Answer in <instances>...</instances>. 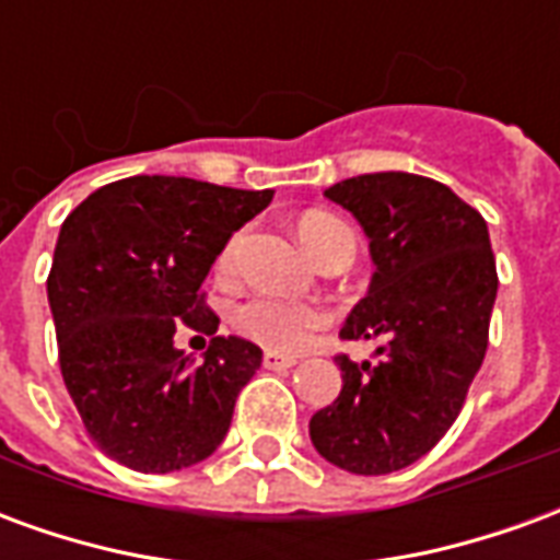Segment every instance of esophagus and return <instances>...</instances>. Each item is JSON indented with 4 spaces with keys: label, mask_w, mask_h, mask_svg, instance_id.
Returning a JSON list of instances; mask_svg holds the SVG:
<instances>
[{
    "label": "esophagus",
    "mask_w": 560,
    "mask_h": 560,
    "mask_svg": "<svg viewBox=\"0 0 560 560\" xmlns=\"http://www.w3.org/2000/svg\"><path fill=\"white\" fill-rule=\"evenodd\" d=\"M264 365H267V369H291V365H296V357H288V353L279 351H267L264 353Z\"/></svg>",
    "instance_id": "1"
}]
</instances>
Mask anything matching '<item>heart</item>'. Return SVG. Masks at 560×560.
<instances>
[{
    "mask_svg": "<svg viewBox=\"0 0 560 560\" xmlns=\"http://www.w3.org/2000/svg\"><path fill=\"white\" fill-rule=\"evenodd\" d=\"M296 236L303 243L305 255L312 257L315 264L327 260L332 255L353 257L357 252V240H353L351 228L329 212H305L303 219L296 221ZM240 248V236H233L231 243L224 245V252L219 257V267L224 272L233 269V257ZM324 308L312 303H293V300H281L272 293H260L255 300H248L240 305L236 312V327L243 329L248 339H255L257 345H264L269 351L293 353L308 345V339L315 336V329L324 327Z\"/></svg>",
    "mask_w": 560,
    "mask_h": 560,
    "instance_id": "b5f03b06",
    "label": "heart"
}]
</instances>
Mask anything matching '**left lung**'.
Segmentation results:
<instances>
[{
	"label": "left lung",
	"instance_id": "8db88e82",
	"mask_svg": "<svg viewBox=\"0 0 560 560\" xmlns=\"http://www.w3.org/2000/svg\"><path fill=\"white\" fill-rule=\"evenodd\" d=\"M324 197L360 221L375 264L341 339L381 341L375 363L336 357L339 399L308 422L336 468L377 477L413 465L456 422L489 345L498 272L489 228L444 183L363 173Z\"/></svg>",
	"mask_w": 560,
	"mask_h": 560
}]
</instances>
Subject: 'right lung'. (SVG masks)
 <instances>
[{
	"label": "right lung",
	"mask_w": 560,
	"mask_h": 560,
	"mask_svg": "<svg viewBox=\"0 0 560 560\" xmlns=\"http://www.w3.org/2000/svg\"><path fill=\"white\" fill-rule=\"evenodd\" d=\"M269 200V188L128 176L62 221L47 276L59 369L86 432L119 465L171 474L224 441L264 353L215 336L200 284L233 231ZM183 326L213 336L203 364L172 345Z\"/></svg>",
	"instance_id": "obj_1"
}]
</instances>
